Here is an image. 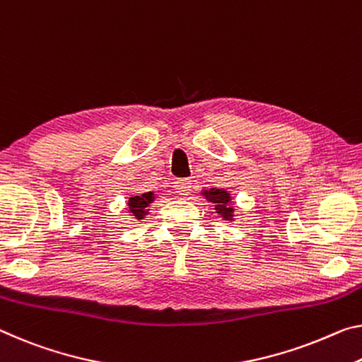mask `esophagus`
Returning a JSON list of instances; mask_svg holds the SVG:
<instances>
[{
    "mask_svg": "<svg viewBox=\"0 0 362 362\" xmlns=\"http://www.w3.org/2000/svg\"><path fill=\"white\" fill-rule=\"evenodd\" d=\"M174 188L179 194H188L192 192V180L190 179H177L174 182Z\"/></svg>",
    "mask_w": 362,
    "mask_h": 362,
    "instance_id": "obj_1",
    "label": "esophagus"
}]
</instances>
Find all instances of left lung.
I'll use <instances>...</instances> for the list:
<instances>
[{
  "label": "left lung",
  "instance_id": "8db88e82",
  "mask_svg": "<svg viewBox=\"0 0 362 362\" xmlns=\"http://www.w3.org/2000/svg\"><path fill=\"white\" fill-rule=\"evenodd\" d=\"M204 194L208 202L216 204L217 212H219L223 219H232L233 208L230 206V194L226 190H222V188H211V190L204 192Z\"/></svg>",
  "mask_w": 362,
  "mask_h": 362
}]
</instances>
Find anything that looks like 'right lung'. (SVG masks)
Segmentation results:
<instances>
[{"label":"right lung","mask_w":362,"mask_h":362,"mask_svg":"<svg viewBox=\"0 0 362 362\" xmlns=\"http://www.w3.org/2000/svg\"><path fill=\"white\" fill-rule=\"evenodd\" d=\"M154 202V194L151 192L143 193L140 197H132L129 199L130 212L134 214L136 219H143V216L148 212V206Z\"/></svg>","instance_id":"1"}]
</instances>
